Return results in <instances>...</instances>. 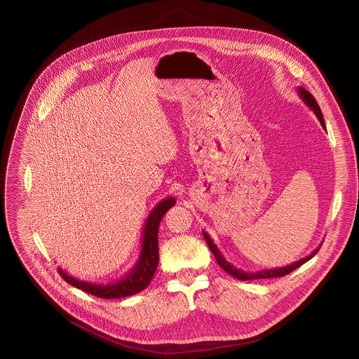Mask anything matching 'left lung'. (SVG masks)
<instances>
[{
  "label": "left lung",
  "mask_w": 359,
  "mask_h": 359,
  "mask_svg": "<svg viewBox=\"0 0 359 359\" xmlns=\"http://www.w3.org/2000/svg\"><path fill=\"white\" fill-rule=\"evenodd\" d=\"M297 92H299V96L302 97V100L309 106L310 110H313V113L317 116V118H318L319 122H320V125L325 128V121H323V117H322V111H320L318 103H317V100L314 99V96H313L309 90H306L303 86H299V88H297ZM202 234H203V238L206 241L209 249L212 250V253H213V256H215L217 264H219L227 274H230L231 277L239 279V280L285 277L286 274L292 273L293 270L299 269L302 264H304V263H307L310 259H313V257L317 255L319 248H320V245H319L318 248H317L311 255H309V256H306L304 259L297 260V262H294V263H292V264H289V266H286V267H278V269H270V270H260V271H255V273H248V271L239 270L237 267H234L231 263H229V262L224 259V256L220 253V250L217 249V246L213 243L212 238L208 236V233L202 231Z\"/></svg>",
  "instance_id": "1"
}]
</instances>
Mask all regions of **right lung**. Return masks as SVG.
Returning <instances> with one entry per match:
<instances>
[{"label": "right lung", "instance_id": "right-lung-1", "mask_svg": "<svg viewBox=\"0 0 359 359\" xmlns=\"http://www.w3.org/2000/svg\"><path fill=\"white\" fill-rule=\"evenodd\" d=\"M175 203H176V199L173 197L162 199L150 212L143 230L140 256L136 264L123 278L111 283H92V282L74 278L69 276L66 271H63L62 269H59V274L67 283L76 286L77 289H81L89 294H93L102 299H120V297L132 296L142 292L151 282L160 262V256H158L160 222L163 215Z\"/></svg>", "mask_w": 359, "mask_h": 359}]
</instances>
